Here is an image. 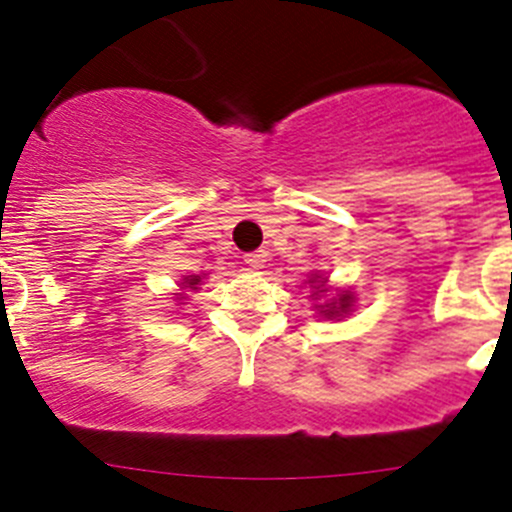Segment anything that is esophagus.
I'll list each match as a JSON object with an SVG mask.
<instances>
[{
  "label": "esophagus",
  "mask_w": 512,
  "mask_h": 512,
  "mask_svg": "<svg viewBox=\"0 0 512 512\" xmlns=\"http://www.w3.org/2000/svg\"><path fill=\"white\" fill-rule=\"evenodd\" d=\"M246 264L251 266V269H264V264H266V253H264V251L246 253Z\"/></svg>",
  "instance_id": "obj_1"
}]
</instances>
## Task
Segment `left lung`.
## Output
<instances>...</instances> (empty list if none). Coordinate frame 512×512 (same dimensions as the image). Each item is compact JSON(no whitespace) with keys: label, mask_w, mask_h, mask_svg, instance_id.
<instances>
[{"label":"left lung","mask_w":512,"mask_h":512,"mask_svg":"<svg viewBox=\"0 0 512 512\" xmlns=\"http://www.w3.org/2000/svg\"><path fill=\"white\" fill-rule=\"evenodd\" d=\"M310 284H315V300H318V292H323V277H315L310 279ZM351 305H354V295L351 292H341L338 297H333L330 302H325V305H318L320 307V315H325L328 320H336V318H343V315H348L351 312Z\"/></svg>","instance_id":"8db88e82"}]
</instances>
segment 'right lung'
Returning a JSON list of instances; mask_svg holds the SVG:
<instances>
[{"mask_svg":"<svg viewBox=\"0 0 512 512\" xmlns=\"http://www.w3.org/2000/svg\"><path fill=\"white\" fill-rule=\"evenodd\" d=\"M200 282H202V277H194V274H192V277H184L182 287L184 289H197V287H200Z\"/></svg>","mask_w":512,"mask_h":512,"instance_id":"obj_1","label":"right lung"}]
</instances>
